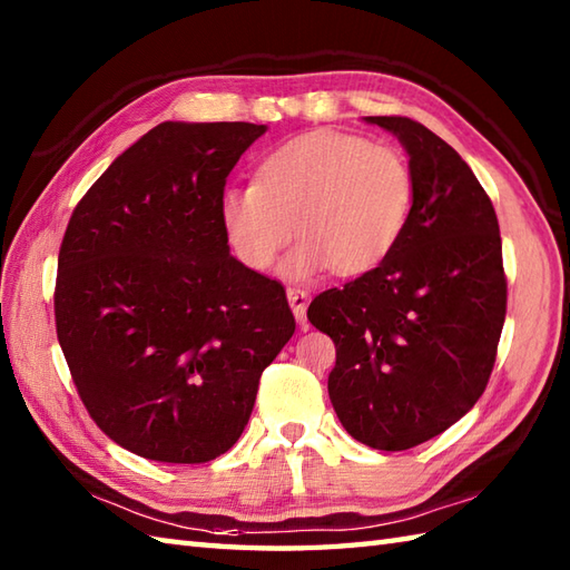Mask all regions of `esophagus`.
I'll return each instance as SVG.
<instances>
[{
    "instance_id": "34e87169",
    "label": "esophagus",
    "mask_w": 570,
    "mask_h": 570,
    "mask_svg": "<svg viewBox=\"0 0 570 570\" xmlns=\"http://www.w3.org/2000/svg\"><path fill=\"white\" fill-rule=\"evenodd\" d=\"M286 298H288V306H292L296 321L304 325L306 323V308H308V292H304V288H286Z\"/></svg>"
}]
</instances>
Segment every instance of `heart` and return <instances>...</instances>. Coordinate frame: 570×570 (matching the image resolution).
Here are the masks:
<instances>
[{"label": "heart", "mask_w": 570, "mask_h": 570, "mask_svg": "<svg viewBox=\"0 0 570 570\" xmlns=\"http://www.w3.org/2000/svg\"><path fill=\"white\" fill-rule=\"evenodd\" d=\"M414 205V176L402 154L360 135L318 129L262 161L257 186H233L220 220L235 257L266 272L296 237L282 266L288 278L325 269L365 274L390 257Z\"/></svg>", "instance_id": "heart-1"}]
</instances>
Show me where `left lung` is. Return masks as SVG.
<instances>
[{"label": "left lung", "instance_id": "obj_1", "mask_svg": "<svg viewBox=\"0 0 570 570\" xmlns=\"http://www.w3.org/2000/svg\"><path fill=\"white\" fill-rule=\"evenodd\" d=\"M409 156L414 205L390 257L311 301L335 343L328 394L343 429L406 451L485 392L507 311L498 215L460 154L409 117H365Z\"/></svg>", "mask_w": 570, "mask_h": 570}]
</instances>
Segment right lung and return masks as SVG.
Here are the masks:
<instances>
[{
  "instance_id": "1",
  "label": "right lung",
  "mask_w": 570,
  "mask_h": 570,
  "mask_svg": "<svg viewBox=\"0 0 570 570\" xmlns=\"http://www.w3.org/2000/svg\"><path fill=\"white\" fill-rule=\"evenodd\" d=\"M249 122H161L85 193L58 254L56 331L85 409L127 451L196 465L245 431L296 331L284 286L229 254L220 198Z\"/></svg>"
}]
</instances>
